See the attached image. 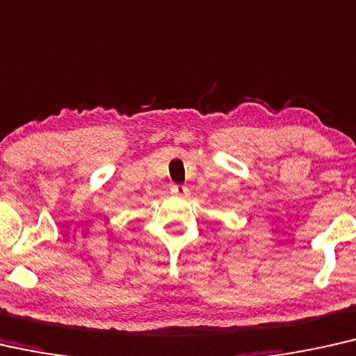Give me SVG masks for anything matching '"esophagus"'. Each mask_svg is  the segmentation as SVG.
Segmentation results:
<instances>
[{"label":"esophagus","mask_w":356,"mask_h":356,"mask_svg":"<svg viewBox=\"0 0 356 356\" xmlns=\"http://www.w3.org/2000/svg\"><path fill=\"white\" fill-rule=\"evenodd\" d=\"M171 193L174 196H179V198H185V196H188V188L184 187V185H172Z\"/></svg>","instance_id":"obj_1"}]
</instances>
